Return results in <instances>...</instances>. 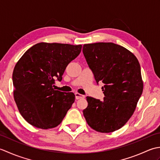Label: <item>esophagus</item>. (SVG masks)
<instances>
[{"instance_id":"esophagus-1","label":"esophagus","mask_w":160,"mask_h":160,"mask_svg":"<svg viewBox=\"0 0 160 160\" xmlns=\"http://www.w3.org/2000/svg\"><path fill=\"white\" fill-rule=\"evenodd\" d=\"M75 96H76V100L81 99V98H84V96H83V95H81L80 93H75Z\"/></svg>"}]
</instances>
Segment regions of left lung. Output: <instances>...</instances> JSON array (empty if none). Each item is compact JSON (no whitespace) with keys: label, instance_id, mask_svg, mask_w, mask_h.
<instances>
[{"label":"left lung","instance_id":"left-lung-1","mask_svg":"<svg viewBox=\"0 0 160 160\" xmlns=\"http://www.w3.org/2000/svg\"><path fill=\"white\" fill-rule=\"evenodd\" d=\"M82 52L98 84L104 83V95L102 101L87 97L84 116L96 131L118 130L133 114L143 91L140 63L130 51L113 42L86 44Z\"/></svg>","mask_w":160,"mask_h":160}]
</instances>
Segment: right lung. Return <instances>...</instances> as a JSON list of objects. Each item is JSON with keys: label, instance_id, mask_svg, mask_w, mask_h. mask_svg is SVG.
I'll return each mask as SVG.
<instances>
[{"label": "right lung", "instance_id": "right-lung-1", "mask_svg": "<svg viewBox=\"0 0 160 160\" xmlns=\"http://www.w3.org/2000/svg\"><path fill=\"white\" fill-rule=\"evenodd\" d=\"M82 45L40 42L16 63L12 76L13 97L20 113L33 127L48 129L61 123L75 101L74 93L54 90L67 66L79 55Z\"/></svg>", "mask_w": 160, "mask_h": 160}]
</instances>
